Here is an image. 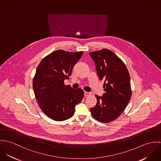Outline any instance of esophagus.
Instances as JSON below:
<instances>
[{"mask_svg": "<svg viewBox=\"0 0 161 161\" xmlns=\"http://www.w3.org/2000/svg\"><path fill=\"white\" fill-rule=\"evenodd\" d=\"M92 95V93L91 92H84V95L86 97H88V96H91Z\"/></svg>", "mask_w": 161, "mask_h": 161, "instance_id": "1", "label": "esophagus"}]
</instances>
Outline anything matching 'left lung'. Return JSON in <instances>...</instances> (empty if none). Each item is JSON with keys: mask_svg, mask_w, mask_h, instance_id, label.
I'll list each match as a JSON object with an SVG mask.
<instances>
[{"mask_svg": "<svg viewBox=\"0 0 161 161\" xmlns=\"http://www.w3.org/2000/svg\"><path fill=\"white\" fill-rule=\"evenodd\" d=\"M89 54L100 79L105 80V93L101 97L95 95L97 102L91 112L95 119L110 123L121 114L131 99L130 75L125 63L112 51L102 49Z\"/></svg>", "mask_w": 161, "mask_h": 161, "instance_id": "left-lung-1", "label": "left lung"}]
</instances>
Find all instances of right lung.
<instances>
[{"label": "right lung", "mask_w": 161, "mask_h": 161, "mask_svg": "<svg viewBox=\"0 0 161 161\" xmlns=\"http://www.w3.org/2000/svg\"><path fill=\"white\" fill-rule=\"evenodd\" d=\"M83 51H55L45 57L36 70L33 88L40 108L55 121L66 120L72 116L75 106L84 98V91L74 90L64 84Z\"/></svg>", "instance_id": "right-lung-1"}]
</instances>
